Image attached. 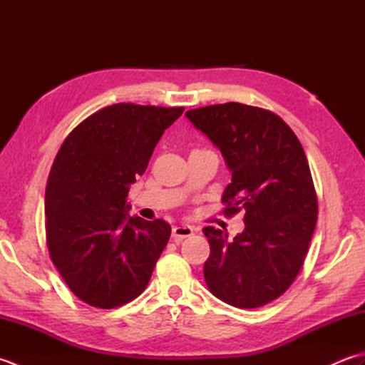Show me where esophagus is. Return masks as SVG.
I'll return each instance as SVG.
<instances>
[{
	"label": "esophagus",
	"instance_id": "1",
	"mask_svg": "<svg viewBox=\"0 0 365 365\" xmlns=\"http://www.w3.org/2000/svg\"><path fill=\"white\" fill-rule=\"evenodd\" d=\"M196 232V229L190 226V224H178V226H175L173 229V240L174 242H182L183 238H187L190 235H192Z\"/></svg>",
	"mask_w": 365,
	"mask_h": 365
}]
</instances>
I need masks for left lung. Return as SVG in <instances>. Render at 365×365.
Returning a JSON list of instances; mask_svg holds the SVG:
<instances>
[{
  "mask_svg": "<svg viewBox=\"0 0 365 365\" xmlns=\"http://www.w3.org/2000/svg\"><path fill=\"white\" fill-rule=\"evenodd\" d=\"M222 153L232 182L226 215L245 208V230L204 227L208 290L230 306L255 309L279 298L304 263L317 224V195L302 145L274 113L230 102L185 114Z\"/></svg>",
  "mask_w": 365,
  "mask_h": 365,
  "instance_id": "1",
  "label": "left lung"
}]
</instances>
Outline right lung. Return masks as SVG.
Here are the masks:
<instances>
[{"label":"right lung","mask_w":365,"mask_h":365,"mask_svg":"<svg viewBox=\"0 0 365 365\" xmlns=\"http://www.w3.org/2000/svg\"><path fill=\"white\" fill-rule=\"evenodd\" d=\"M182 113L106 106L83 120L54 158L45 190L46 245L68 289L89 306L127 304L150 281L170 226L130 216L127 196Z\"/></svg>","instance_id":"add662e5"}]
</instances>
